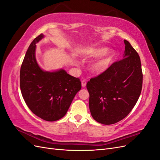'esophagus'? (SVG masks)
I'll return each instance as SVG.
<instances>
[{
  "instance_id": "esophagus-1",
  "label": "esophagus",
  "mask_w": 160,
  "mask_h": 160,
  "mask_svg": "<svg viewBox=\"0 0 160 160\" xmlns=\"http://www.w3.org/2000/svg\"><path fill=\"white\" fill-rule=\"evenodd\" d=\"M86 84H87L86 79H83L81 81V85H82V87H83V88H84V87L86 86Z\"/></svg>"
}]
</instances>
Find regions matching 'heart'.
I'll list each match as a JSON object with an SVG mask.
<instances>
[{
	"label": "heart",
	"mask_w": 160,
	"mask_h": 160,
	"mask_svg": "<svg viewBox=\"0 0 160 160\" xmlns=\"http://www.w3.org/2000/svg\"><path fill=\"white\" fill-rule=\"evenodd\" d=\"M85 55L89 58L100 57L91 64V68L93 72H101L108 69L112 60L113 52L112 51H108V49L106 47L91 48L85 51Z\"/></svg>",
	"instance_id": "b5f03b06"
}]
</instances>
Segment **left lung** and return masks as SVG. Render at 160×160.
<instances>
[{"instance_id":"1","label":"left lung","mask_w":160,"mask_h":160,"mask_svg":"<svg viewBox=\"0 0 160 160\" xmlns=\"http://www.w3.org/2000/svg\"><path fill=\"white\" fill-rule=\"evenodd\" d=\"M124 43L123 59L114 62L87 83L91 114L95 121L104 125L114 124L124 119L141 94V61L130 43L126 40Z\"/></svg>"}]
</instances>
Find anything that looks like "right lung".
Returning a JSON list of instances; mask_svg holds the SVG:
<instances>
[{
	"instance_id": "add662e5",
	"label": "right lung",
	"mask_w": 160,
	"mask_h": 160,
	"mask_svg": "<svg viewBox=\"0 0 160 160\" xmlns=\"http://www.w3.org/2000/svg\"><path fill=\"white\" fill-rule=\"evenodd\" d=\"M42 34L31 43L22 62L20 87L22 98L32 112L48 122H55L67 113L72 99L81 89L79 78L61 69L42 71L35 58L36 43Z\"/></svg>"
}]
</instances>
